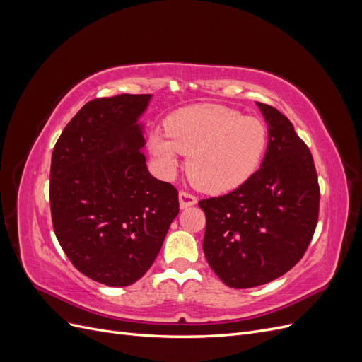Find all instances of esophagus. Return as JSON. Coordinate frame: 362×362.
Returning a JSON list of instances; mask_svg holds the SVG:
<instances>
[{"label": "esophagus", "mask_w": 362, "mask_h": 362, "mask_svg": "<svg viewBox=\"0 0 362 362\" xmlns=\"http://www.w3.org/2000/svg\"><path fill=\"white\" fill-rule=\"evenodd\" d=\"M196 202H198V198H196V196L192 194L190 192H181L180 193V205H181V208L192 206Z\"/></svg>", "instance_id": "34e87169"}]
</instances>
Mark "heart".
<instances>
[{"instance_id":"1","label":"heart","mask_w":362,"mask_h":362,"mask_svg":"<svg viewBox=\"0 0 362 362\" xmlns=\"http://www.w3.org/2000/svg\"><path fill=\"white\" fill-rule=\"evenodd\" d=\"M166 128L149 136L161 172L173 173L180 157L189 154V178L211 193L243 184L258 169L269 140L261 119L216 104L182 108L168 119Z\"/></svg>"}]
</instances>
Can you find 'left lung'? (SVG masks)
<instances>
[{"instance_id":"obj_1","label":"left lung","mask_w":362,"mask_h":362,"mask_svg":"<svg viewBox=\"0 0 362 362\" xmlns=\"http://www.w3.org/2000/svg\"><path fill=\"white\" fill-rule=\"evenodd\" d=\"M269 124L261 168L228 194L199 201L205 213L204 252L231 288H252L294 267L319 221L320 187L310 148L290 119L258 103Z\"/></svg>"}]
</instances>
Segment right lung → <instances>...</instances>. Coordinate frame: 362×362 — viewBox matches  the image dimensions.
Returning a JSON list of instances; mask_svg holds the SVG:
<instances>
[{"mask_svg":"<svg viewBox=\"0 0 362 362\" xmlns=\"http://www.w3.org/2000/svg\"><path fill=\"white\" fill-rule=\"evenodd\" d=\"M151 95L96 98L64 127L51 157L52 228L76 270L108 287L139 281L180 213L178 190L152 177L137 117Z\"/></svg>","mask_w":362,"mask_h":362,"instance_id":"add662e5","label":"right lung"}]
</instances>
